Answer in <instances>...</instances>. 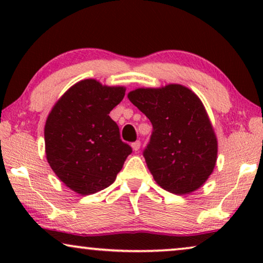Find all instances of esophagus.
<instances>
[{
  "mask_svg": "<svg viewBox=\"0 0 263 263\" xmlns=\"http://www.w3.org/2000/svg\"><path fill=\"white\" fill-rule=\"evenodd\" d=\"M140 146H141V142H140L139 140H138V141H135V142H133V143H132L133 149H134L135 152H136V151H139V149H140Z\"/></svg>",
  "mask_w": 263,
  "mask_h": 263,
  "instance_id": "34e87169",
  "label": "esophagus"
}]
</instances>
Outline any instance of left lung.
<instances>
[{
    "label": "left lung",
    "instance_id": "1",
    "mask_svg": "<svg viewBox=\"0 0 263 263\" xmlns=\"http://www.w3.org/2000/svg\"><path fill=\"white\" fill-rule=\"evenodd\" d=\"M128 98L153 125L143 157L153 178L167 192L199 189L213 172L218 142L204 106L182 85L138 88Z\"/></svg>",
    "mask_w": 263,
    "mask_h": 263
}]
</instances>
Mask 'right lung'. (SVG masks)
Here are the masks:
<instances>
[{
  "label": "right lung",
  "mask_w": 263,
  "mask_h": 263,
  "mask_svg": "<svg viewBox=\"0 0 263 263\" xmlns=\"http://www.w3.org/2000/svg\"><path fill=\"white\" fill-rule=\"evenodd\" d=\"M125 88L103 86L93 79L68 89L45 123L48 163L75 193L89 195L112 184L132 147L109 116L123 99Z\"/></svg>",
  "instance_id": "1"
}]
</instances>
